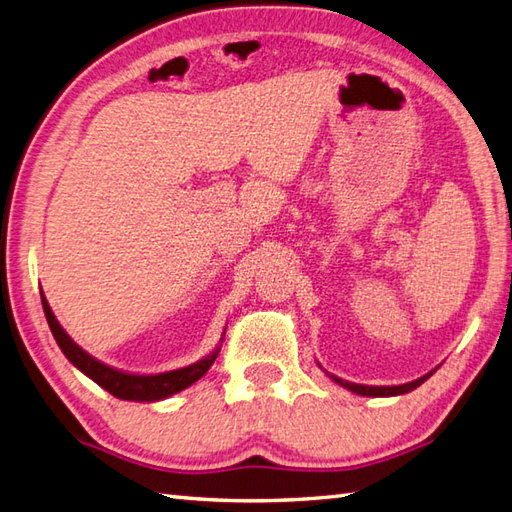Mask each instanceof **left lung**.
Returning <instances> with one entry per match:
<instances>
[{"label": "left lung", "mask_w": 512, "mask_h": 512, "mask_svg": "<svg viewBox=\"0 0 512 512\" xmlns=\"http://www.w3.org/2000/svg\"><path fill=\"white\" fill-rule=\"evenodd\" d=\"M328 374V372H325ZM433 372H429V374H424L422 378H416V380H411V383H405V385H391V387H374V385H358V383H350V380H343V378H339V376H334V374H328L334 383H339L341 387H345V389H350V391H354V394H358V396H372V398H387V396H400V394H407V391H413L416 387H420L424 380H427L429 376H431Z\"/></svg>", "instance_id": "8db88e82"}]
</instances>
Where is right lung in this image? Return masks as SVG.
Masks as SVG:
<instances>
[{
    "label": "right lung",
    "mask_w": 512,
    "mask_h": 512,
    "mask_svg": "<svg viewBox=\"0 0 512 512\" xmlns=\"http://www.w3.org/2000/svg\"><path fill=\"white\" fill-rule=\"evenodd\" d=\"M41 303H43V312H46V319H48V325L52 330L54 341H57V345L61 347L65 358H68V361L76 369H81L85 376H90L96 385H101L103 389L110 391L112 396L121 398V400L156 402V400L178 394V391L187 389L189 385L195 383V380H200L206 372H209V367L215 363L217 354H220V347H215V350L209 356H204L202 361L193 363L189 367H182V369H173V372L149 374V376L121 372V369H114L110 365L96 361L94 356L81 350V347L70 339L68 332L61 328L57 317L52 314V310L48 306V299L43 297V292H41ZM220 341H224V334Z\"/></svg>",
    "instance_id": "add662e5"
}]
</instances>
